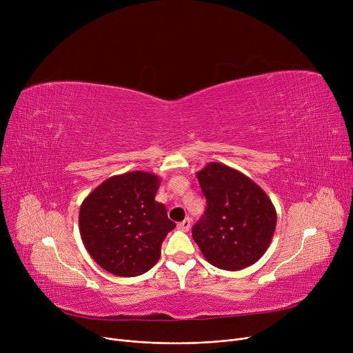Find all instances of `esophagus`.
<instances>
[{"mask_svg":"<svg viewBox=\"0 0 353 353\" xmlns=\"http://www.w3.org/2000/svg\"><path fill=\"white\" fill-rule=\"evenodd\" d=\"M190 226H192L190 219H184L183 221H180V223L177 225V228H179L180 230H183V232H188V230L190 229Z\"/></svg>","mask_w":353,"mask_h":353,"instance_id":"1","label":"esophagus"}]
</instances>
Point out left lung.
Masks as SVG:
<instances>
[{
	"mask_svg": "<svg viewBox=\"0 0 353 353\" xmlns=\"http://www.w3.org/2000/svg\"><path fill=\"white\" fill-rule=\"evenodd\" d=\"M208 200L193 239L214 268L236 272L254 265L272 243L276 209L262 188L233 167L212 161L196 173Z\"/></svg>",
	"mask_w": 353,
	"mask_h": 353,
	"instance_id": "left-lung-1",
	"label": "left lung"
}]
</instances>
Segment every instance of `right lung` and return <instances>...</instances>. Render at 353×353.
Listing matches in <instances>:
<instances>
[{
  "mask_svg": "<svg viewBox=\"0 0 353 353\" xmlns=\"http://www.w3.org/2000/svg\"><path fill=\"white\" fill-rule=\"evenodd\" d=\"M160 181L141 170L111 176L83 200L81 240L108 273L140 276L159 262L163 240L176 228L165 206L154 200Z\"/></svg>",
  "mask_w": 353,
  "mask_h": 353,
  "instance_id": "1",
  "label": "right lung"
}]
</instances>
